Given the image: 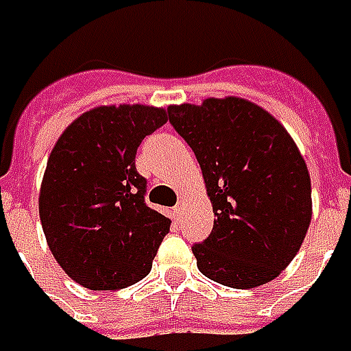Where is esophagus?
Listing matches in <instances>:
<instances>
[{
  "label": "esophagus",
  "mask_w": 351,
  "mask_h": 351,
  "mask_svg": "<svg viewBox=\"0 0 351 351\" xmlns=\"http://www.w3.org/2000/svg\"><path fill=\"white\" fill-rule=\"evenodd\" d=\"M184 211H185V203L184 202L178 203V205H176V209H173V213H176V217H178V219H182Z\"/></svg>",
  "instance_id": "esophagus-1"
}]
</instances>
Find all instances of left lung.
Segmentation results:
<instances>
[{
	"label": "left lung",
	"instance_id": "1",
	"mask_svg": "<svg viewBox=\"0 0 351 351\" xmlns=\"http://www.w3.org/2000/svg\"><path fill=\"white\" fill-rule=\"evenodd\" d=\"M193 149L211 202L213 231L193 245L197 269L231 289L271 282L300 251L312 219L306 162L287 128L247 98L167 106Z\"/></svg>",
	"mask_w": 351,
	"mask_h": 351
}]
</instances>
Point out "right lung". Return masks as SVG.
Wrapping results in <instances>:
<instances>
[{"label": "right lung", "instance_id": "obj_1", "mask_svg": "<svg viewBox=\"0 0 351 351\" xmlns=\"http://www.w3.org/2000/svg\"><path fill=\"white\" fill-rule=\"evenodd\" d=\"M166 108L102 104L75 118L51 149L39 189L45 239L80 287L126 289L152 269L171 221L144 203L136 149Z\"/></svg>", "mask_w": 351, "mask_h": 351}]
</instances>
